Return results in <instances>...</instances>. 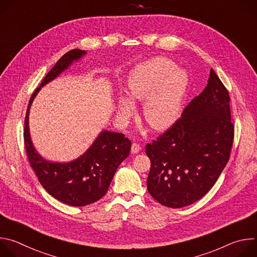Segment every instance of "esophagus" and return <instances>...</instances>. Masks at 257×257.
<instances>
[{
	"mask_svg": "<svg viewBox=\"0 0 257 257\" xmlns=\"http://www.w3.org/2000/svg\"><path fill=\"white\" fill-rule=\"evenodd\" d=\"M140 150H141V148L138 143H136V142L132 143V145H131V153L132 154H138L140 152Z\"/></svg>",
	"mask_w": 257,
	"mask_h": 257,
	"instance_id": "1",
	"label": "esophagus"
}]
</instances>
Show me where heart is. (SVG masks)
I'll use <instances>...</instances> for the list:
<instances>
[{"mask_svg": "<svg viewBox=\"0 0 257 257\" xmlns=\"http://www.w3.org/2000/svg\"><path fill=\"white\" fill-rule=\"evenodd\" d=\"M187 85V74L177 69L173 61L164 57L146 61L129 75V96H119V114L127 117L132 113V99L145 100L142 108L145 121L156 130H164L176 121Z\"/></svg>", "mask_w": 257, "mask_h": 257, "instance_id": "1", "label": "heart"}]
</instances>
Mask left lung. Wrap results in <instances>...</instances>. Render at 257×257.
<instances>
[{"instance_id":"obj_1","label":"left lung","mask_w":257,"mask_h":257,"mask_svg":"<svg viewBox=\"0 0 257 257\" xmlns=\"http://www.w3.org/2000/svg\"><path fill=\"white\" fill-rule=\"evenodd\" d=\"M234 140L229 91L210 69L206 87L163 135L148 143V190L161 204L184 207L202 198L226 167Z\"/></svg>"}]
</instances>
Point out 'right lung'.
I'll list each match as a JSON object with an SVG mask.
<instances>
[{"mask_svg":"<svg viewBox=\"0 0 257 257\" xmlns=\"http://www.w3.org/2000/svg\"><path fill=\"white\" fill-rule=\"evenodd\" d=\"M85 54L82 50H71L56 63L40 87L32 93L24 120V143L31 168L50 195L71 206H84L99 200L106 193L118 167L131 150V141L124 134L106 130L99 133L81 157L69 163L47 161L34 149L29 133L28 116L35 95L44 85L58 77Z\"/></svg>","mask_w":257,"mask_h":257,"instance_id":"1","label":"right lung"}]
</instances>
